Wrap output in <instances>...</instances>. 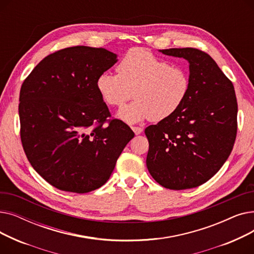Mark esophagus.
Here are the masks:
<instances>
[{
    "label": "esophagus",
    "mask_w": 254,
    "mask_h": 254,
    "mask_svg": "<svg viewBox=\"0 0 254 254\" xmlns=\"http://www.w3.org/2000/svg\"><path fill=\"white\" fill-rule=\"evenodd\" d=\"M131 129H132V131L135 132L136 135H139V134H141V132L143 131V128L140 127H131Z\"/></svg>",
    "instance_id": "esophagus-1"
}]
</instances>
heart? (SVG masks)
<instances>
[{
    "label": "heart",
    "instance_id": "obj_1",
    "mask_svg": "<svg viewBox=\"0 0 254 254\" xmlns=\"http://www.w3.org/2000/svg\"><path fill=\"white\" fill-rule=\"evenodd\" d=\"M116 71L101 74L97 88L103 101L112 107L122 106L134 95L136 100L118 112V117L128 124L147 118L162 122L176 113L190 95L188 70L141 48L127 51Z\"/></svg>",
    "mask_w": 254,
    "mask_h": 254
}]
</instances>
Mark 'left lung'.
Returning a JSON list of instances; mask_svg holds the SVG:
<instances>
[{"label":"left lung","mask_w":254,"mask_h":254,"mask_svg":"<svg viewBox=\"0 0 254 254\" xmlns=\"http://www.w3.org/2000/svg\"><path fill=\"white\" fill-rule=\"evenodd\" d=\"M159 51L188 61L191 83L188 99L176 113L145 128L149 142L146 166L166 189L196 188L216 174L233 150L238 113L235 88L202 50Z\"/></svg>","instance_id":"left-lung-1"}]
</instances>
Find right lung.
Wrapping results in <instances>:
<instances>
[{
  "label": "right lung",
  "instance_id": "right-lung-1",
  "mask_svg": "<svg viewBox=\"0 0 254 254\" xmlns=\"http://www.w3.org/2000/svg\"><path fill=\"white\" fill-rule=\"evenodd\" d=\"M117 62L105 48L68 47L40 62L19 93L20 138L30 164L58 190L104 185L134 131L111 117L98 77Z\"/></svg>",
  "mask_w": 254,
  "mask_h": 254
}]
</instances>
